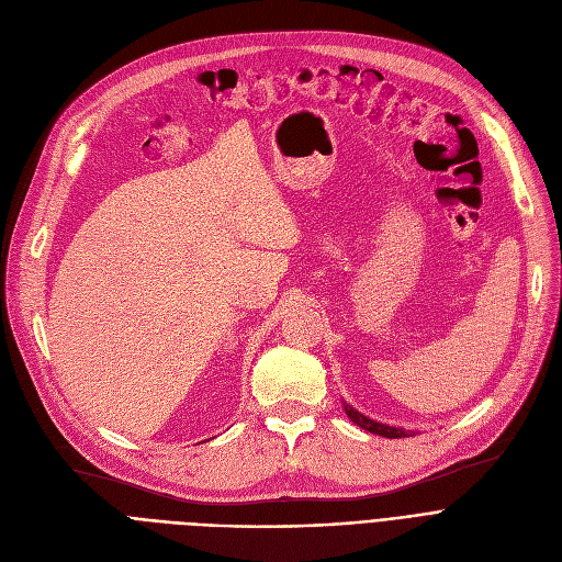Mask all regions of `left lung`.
Wrapping results in <instances>:
<instances>
[{
  "instance_id": "1",
  "label": "left lung",
  "mask_w": 562,
  "mask_h": 562,
  "mask_svg": "<svg viewBox=\"0 0 562 562\" xmlns=\"http://www.w3.org/2000/svg\"><path fill=\"white\" fill-rule=\"evenodd\" d=\"M344 403V412L348 415V419L352 424H358L360 428L373 432V435H380V437H387V439H398V437H412L415 435V430H405V428H398V426H390V424H380L367 415H362V412H358L356 407H352L350 403L341 401Z\"/></svg>"
}]
</instances>
